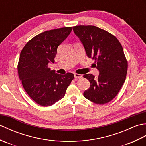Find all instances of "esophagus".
<instances>
[{"label":"esophagus","mask_w":146,"mask_h":146,"mask_svg":"<svg viewBox=\"0 0 146 146\" xmlns=\"http://www.w3.org/2000/svg\"><path fill=\"white\" fill-rule=\"evenodd\" d=\"M74 76H75V78H77V79H80L82 78V75H80V74H78V73L74 74Z\"/></svg>","instance_id":"esophagus-1"}]
</instances>
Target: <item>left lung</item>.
Listing matches in <instances>:
<instances>
[{"label":"left lung","instance_id":"obj_1","mask_svg":"<svg viewBox=\"0 0 146 146\" xmlns=\"http://www.w3.org/2000/svg\"><path fill=\"white\" fill-rule=\"evenodd\" d=\"M73 29L99 71L97 79L92 74L83 75L90 83L83 95L95 104L108 103L116 97L126 78L128 64L122 46L115 36L97 26L80 25Z\"/></svg>","mask_w":146,"mask_h":146}]
</instances>
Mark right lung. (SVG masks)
Instances as JSON below:
<instances>
[{"instance_id":"obj_1","label":"right lung","mask_w":146,"mask_h":146,"mask_svg":"<svg viewBox=\"0 0 146 146\" xmlns=\"http://www.w3.org/2000/svg\"><path fill=\"white\" fill-rule=\"evenodd\" d=\"M71 30L72 27H65L41 33L27 42L21 52L19 77L27 94L41 106H50L63 98L74 78L73 73L60 75L48 66L54 62L58 46Z\"/></svg>"}]
</instances>
